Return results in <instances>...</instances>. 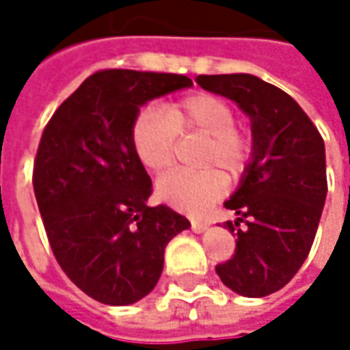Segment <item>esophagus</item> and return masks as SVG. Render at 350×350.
I'll use <instances>...</instances> for the list:
<instances>
[{
  "label": "esophagus",
  "instance_id": "esophagus-1",
  "mask_svg": "<svg viewBox=\"0 0 350 350\" xmlns=\"http://www.w3.org/2000/svg\"><path fill=\"white\" fill-rule=\"evenodd\" d=\"M206 227H208V223L206 221H190V229L194 231V233H202V231H206Z\"/></svg>",
  "mask_w": 350,
  "mask_h": 350
}]
</instances>
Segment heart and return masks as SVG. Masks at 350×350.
Here are the masks:
<instances>
[{
    "label": "heart",
    "mask_w": 350,
    "mask_h": 350,
    "mask_svg": "<svg viewBox=\"0 0 350 350\" xmlns=\"http://www.w3.org/2000/svg\"><path fill=\"white\" fill-rule=\"evenodd\" d=\"M235 109L225 99L211 93H194L166 109H142L131 127V144L139 162L150 172L162 174L174 164L178 135H200L206 142L200 152V164L221 167L229 178H239L251 160V139L235 127ZM220 171L170 172L158 180L156 196L176 211L198 215L225 192L227 180Z\"/></svg>",
    "instance_id": "heart-1"
}]
</instances>
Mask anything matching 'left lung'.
I'll return each instance as SVG.
<instances>
[{"instance_id":"1","label":"left lung","mask_w":350,"mask_h":350,"mask_svg":"<svg viewBox=\"0 0 350 350\" xmlns=\"http://www.w3.org/2000/svg\"><path fill=\"white\" fill-rule=\"evenodd\" d=\"M196 83L235 101L251 121V160L225 202L239 215L227 221L237 247L215 269L233 292L263 298L296 275L314 243L328 190L324 139L288 93L253 75H200Z\"/></svg>"}]
</instances>
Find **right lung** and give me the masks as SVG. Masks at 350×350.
<instances>
[{
	"label": "right lung",
	"mask_w": 350,
	"mask_h": 350,
	"mask_svg": "<svg viewBox=\"0 0 350 350\" xmlns=\"http://www.w3.org/2000/svg\"><path fill=\"white\" fill-rule=\"evenodd\" d=\"M186 87L184 75L99 70L42 133L32 182L48 241L70 282L101 304L148 296L166 245L190 227L166 204L148 206L152 180L131 144L139 107Z\"/></svg>",
	"instance_id": "1"
}]
</instances>
